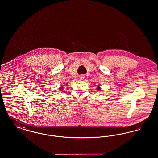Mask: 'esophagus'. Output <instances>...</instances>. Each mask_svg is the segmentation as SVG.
<instances>
[{"mask_svg":"<svg viewBox=\"0 0 158 158\" xmlns=\"http://www.w3.org/2000/svg\"><path fill=\"white\" fill-rule=\"evenodd\" d=\"M80 79H84V76L81 75V76H80Z\"/></svg>","mask_w":158,"mask_h":158,"instance_id":"obj_1","label":"esophagus"}]
</instances>
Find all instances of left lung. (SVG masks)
<instances>
[{
    "label": "left lung",
    "mask_w": 158,
    "mask_h": 158,
    "mask_svg": "<svg viewBox=\"0 0 158 158\" xmlns=\"http://www.w3.org/2000/svg\"><path fill=\"white\" fill-rule=\"evenodd\" d=\"M97 89H98V90H99V89H100V88H99V87H98V88H97Z\"/></svg>",
    "instance_id": "1"
}]
</instances>
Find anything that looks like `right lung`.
<instances>
[{
	"label": "right lung",
	"mask_w": 158,
	"mask_h": 158,
	"mask_svg": "<svg viewBox=\"0 0 158 158\" xmlns=\"http://www.w3.org/2000/svg\"><path fill=\"white\" fill-rule=\"evenodd\" d=\"M63 88V87H61V88H60V89H61V88Z\"/></svg>",
	"instance_id": "obj_1"
}]
</instances>
